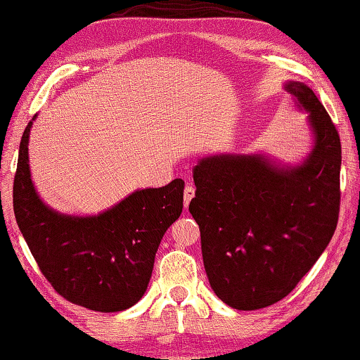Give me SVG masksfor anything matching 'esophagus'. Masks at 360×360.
<instances>
[{
    "label": "esophagus",
    "instance_id": "esophagus-1",
    "mask_svg": "<svg viewBox=\"0 0 360 360\" xmlns=\"http://www.w3.org/2000/svg\"><path fill=\"white\" fill-rule=\"evenodd\" d=\"M194 195H195V187L189 182V184H187L186 189H184V207L186 208L189 207V203H191L192 198H194Z\"/></svg>",
    "mask_w": 360,
    "mask_h": 360
}]
</instances>
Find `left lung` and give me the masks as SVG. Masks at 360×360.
<instances>
[{"label":"left lung","mask_w":360,"mask_h":360,"mask_svg":"<svg viewBox=\"0 0 360 360\" xmlns=\"http://www.w3.org/2000/svg\"><path fill=\"white\" fill-rule=\"evenodd\" d=\"M284 90L307 111L314 146L302 163L221 153L192 169L197 191L189 212L200 228L203 266L214 294L238 310L286 297L338 224L340 134L312 89L288 80Z\"/></svg>","instance_id":"obj_1"}]
</instances>
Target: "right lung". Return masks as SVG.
<instances>
[{"label": "right lung", "mask_w": 360, "mask_h": 360, "mask_svg": "<svg viewBox=\"0 0 360 360\" xmlns=\"http://www.w3.org/2000/svg\"><path fill=\"white\" fill-rule=\"evenodd\" d=\"M22 134L13 203L18 226L40 270L58 294L95 312L132 307L147 291L155 254L181 217L184 181L134 191L98 214L53 210L35 191L29 136Z\"/></svg>", "instance_id": "obj_1"}]
</instances>
